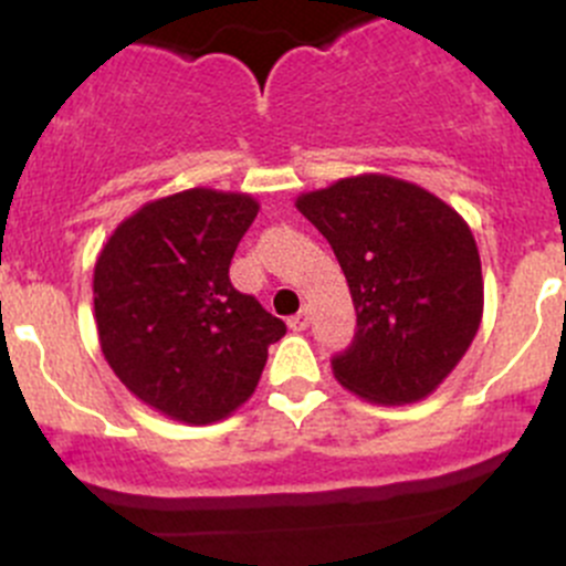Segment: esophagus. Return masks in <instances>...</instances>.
Wrapping results in <instances>:
<instances>
[{
	"label": "esophagus",
	"instance_id": "esophagus-1",
	"mask_svg": "<svg viewBox=\"0 0 566 566\" xmlns=\"http://www.w3.org/2000/svg\"><path fill=\"white\" fill-rule=\"evenodd\" d=\"M290 331H306L310 328V310H301L298 315H293L287 319Z\"/></svg>",
	"mask_w": 566,
	"mask_h": 566
}]
</instances>
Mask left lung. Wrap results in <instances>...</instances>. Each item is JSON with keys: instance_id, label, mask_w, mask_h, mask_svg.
Returning a JSON list of instances; mask_svg holds the SVG:
<instances>
[{"instance_id": "8db88e82", "label": "left lung", "mask_w": 566, "mask_h": 566, "mask_svg": "<svg viewBox=\"0 0 566 566\" xmlns=\"http://www.w3.org/2000/svg\"><path fill=\"white\" fill-rule=\"evenodd\" d=\"M295 208L334 249L358 331L331 361L334 378L373 405L430 397L471 347L484 279L468 221L427 188L353 175L306 191Z\"/></svg>"}]
</instances>
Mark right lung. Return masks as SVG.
<instances>
[{
  "mask_svg": "<svg viewBox=\"0 0 566 566\" xmlns=\"http://www.w3.org/2000/svg\"><path fill=\"white\" fill-rule=\"evenodd\" d=\"M256 210L251 193L186 188L119 221L95 260L104 358L167 419L202 427L235 413L260 384L268 345L287 331L230 282Z\"/></svg>",
  "mask_w": 566,
  "mask_h": 566,
  "instance_id": "add662e5",
  "label": "right lung"
}]
</instances>
